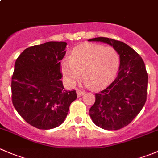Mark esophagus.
<instances>
[{"mask_svg": "<svg viewBox=\"0 0 158 158\" xmlns=\"http://www.w3.org/2000/svg\"><path fill=\"white\" fill-rule=\"evenodd\" d=\"M76 93H77V96L78 97H80V96H82V95H84V93H85V92H84L83 91L77 90V91H76Z\"/></svg>", "mask_w": 158, "mask_h": 158, "instance_id": "obj_1", "label": "esophagus"}]
</instances>
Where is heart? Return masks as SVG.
Segmentation results:
<instances>
[{"instance_id": "b5f03b06", "label": "heart", "mask_w": 158, "mask_h": 158, "mask_svg": "<svg viewBox=\"0 0 158 158\" xmlns=\"http://www.w3.org/2000/svg\"><path fill=\"white\" fill-rule=\"evenodd\" d=\"M121 57L113 47L86 44L73 49L71 60H64L61 69L70 86L75 85L82 76L87 85L100 89L109 84L118 70Z\"/></svg>"}]
</instances>
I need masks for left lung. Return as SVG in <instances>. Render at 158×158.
Instances as JSON below:
<instances>
[{
  "label": "left lung",
  "instance_id": "left-lung-1",
  "mask_svg": "<svg viewBox=\"0 0 158 158\" xmlns=\"http://www.w3.org/2000/svg\"><path fill=\"white\" fill-rule=\"evenodd\" d=\"M89 41L109 44L120 54L119 70L106 89L95 93V102L89 115L97 126L106 130H118L132 122L147 99L148 73L139 54L121 41L96 37Z\"/></svg>",
  "mask_w": 158,
  "mask_h": 158
}]
</instances>
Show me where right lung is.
<instances>
[{
    "instance_id": "obj_1",
    "label": "right lung",
    "mask_w": 158,
    "mask_h": 158,
    "mask_svg": "<svg viewBox=\"0 0 158 158\" xmlns=\"http://www.w3.org/2000/svg\"><path fill=\"white\" fill-rule=\"evenodd\" d=\"M66 42H47L27 48L17 57L11 80L12 102L32 126L48 130L60 126L76 90L66 91L62 82L61 62Z\"/></svg>"
}]
</instances>
